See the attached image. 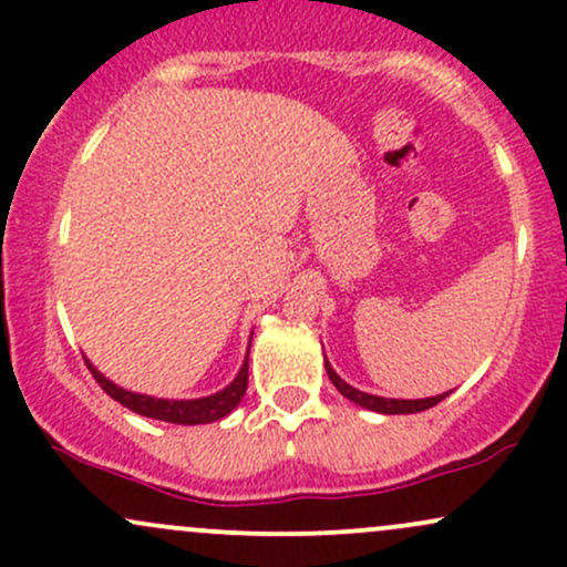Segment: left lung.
<instances>
[{
  "instance_id": "left-lung-1",
  "label": "left lung",
  "mask_w": 567,
  "mask_h": 567,
  "mask_svg": "<svg viewBox=\"0 0 567 567\" xmlns=\"http://www.w3.org/2000/svg\"><path fill=\"white\" fill-rule=\"evenodd\" d=\"M324 370H328V379L333 381V386L343 396H347V400H351V402H354V405H360V408L375 410V413H389V415H396V413H421V410L434 408V405H437V402H442L447 396V394H437V396H426V400H386V396L365 394V392H360V389L349 386V383L343 381L341 375H336V370L330 368L328 360H324Z\"/></svg>"
}]
</instances>
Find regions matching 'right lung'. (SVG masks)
Instances as JSON below:
<instances>
[{"mask_svg":"<svg viewBox=\"0 0 567 567\" xmlns=\"http://www.w3.org/2000/svg\"><path fill=\"white\" fill-rule=\"evenodd\" d=\"M90 373L97 381V386L103 389L109 396H114L120 405H125L133 410V413L146 415V419H157V421H167V424H184V426H194V424H210V421L224 419L229 415L234 408L239 405L247 392V360L239 375L234 379L224 392L210 394V396H202V400H157V396H146V394H133L120 389L116 383H112L109 379H103L97 370L90 365Z\"/></svg>","mask_w":567,"mask_h":567,"instance_id":"obj_1","label":"right lung"}]
</instances>
